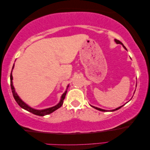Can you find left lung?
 <instances>
[{
	"mask_svg": "<svg viewBox=\"0 0 150 150\" xmlns=\"http://www.w3.org/2000/svg\"><path fill=\"white\" fill-rule=\"evenodd\" d=\"M115 42L117 43V44H122V46L124 47V48L125 49V50H127V49L126 48V47L124 46V45H123V44L120 42V41H119V40H117V39H115ZM124 106V105H122V106H120V107H119V108H116V109H115V110H110V111H116V110H119V109H120V108H122V106ZM93 108H94L95 109H96V110H99V111H109L108 110H103V109H100V108H97V107H95V106H91Z\"/></svg>",
	"mask_w": 150,
	"mask_h": 150,
	"instance_id": "obj_1",
	"label": "left lung"
}]
</instances>
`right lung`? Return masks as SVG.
<instances>
[{"mask_svg":"<svg viewBox=\"0 0 150 150\" xmlns=\"http://www.w3.org/2000/svg\"><path fill=\"white\" fill-rule=\"evenodd\" d=\"M13 66L12 69H13ZM13 76H12V71L11 73V75H10V85H11V91H12V93H13V97L15 98V100L17 102V104L20 106L22 108H23V109L26 110L27 111H29V112L32 113L35 115H39V116H44L46 115H48L52 113V112H53L54 111L57 110V109H59V108H60L62 106V105L63 104V101L64 99L66 97V95L67 93V90H66V91L62 95L61 97V99H60L59 103L58 104H57L56 106L52 107V108H47V109H44V110H35V109H33V108L30 107L28 105H27L26 103H24L23 101H22L21 98L18 97V95L17 94V93L15 92V88L13 87ZM69 86V85L68 86V87H67V89H68Z\"/></svg>","mask_w":150,"mask_h":150,"instance_id":"1","label":"right lung"}]
</instances>
